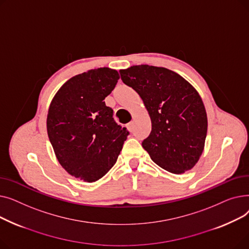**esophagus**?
I'll use <instances>...</instances> for the list:
<instances>
[{
    "instance_id": "esophagus-1",
    "label": "esophagus",
    "mask_w": 249,
    "mask_h": 249,
    "mask_svg": "<svg viewBox=\"0 0 249 249\" xmlns=\"http://www.w3.org/2000/svg\"><path fill=\"white\" fill-rule=\"evenodd\" d=\"M133 125H134V122H133V121L129 122V123L127 124V128H128L129 131H132V130H133Z\"/></svg>"
}]
</instances>
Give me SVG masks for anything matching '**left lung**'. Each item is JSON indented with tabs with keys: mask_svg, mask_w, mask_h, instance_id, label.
Masks as SVG:
<instances>
[{
	"mask_svg": "<svg viewBox=\"0 0 249 249\" xmlns=\"http://www.w3.org/2000/svg\"><path fill=\"white\" fill-rule=\"evenodd\" d=\"M121 80L140 96L151 120L142 142L150 159L165 171L180 175L200 160L207 136V113L199 93L178 73L153 65L120 71Z\"/></svg>",
	"mask_w": 249,
	"mask_h": 249,
	"instance_id": "1",
	"label": "left lung"
}]
</instances>
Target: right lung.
I'll return each mask as SVG.
<instances>
[{
    "label": "right lung",
    "mask_w": 249,
    "mask_h": 249,
    "mask_svg": "<svg viewBox=\"0 0 249 249\" xmlns=\"http://www.w3.org/2000/svg\"><path fill=\"white\" fill-rule=\"evenodd\" d=\"M119 78L116 70H89L65 82L50 103L47 134L58 162L75 178L100 179L122 150L129 132L104 102Z\"/></svg>",
    "instance_id": "right-lung-1"
}]
</instances>
